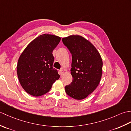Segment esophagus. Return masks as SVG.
<instances>
[{"label": "esophagus", "mask_w": 131, "mask_h": 131, "mask_svg": "<svg viewBox=\"0 0 131 131\" xmlns=\"http://www.w3.org/2000/svg\"><path fill=\"white\" fill-rule=\"evenodd\" d=\"M64 73H65V70H64L63 69H61V70H60V74L61 75H62L64 74Z\"/></svg>", "instance_id": "obj_1"}]
</instances>
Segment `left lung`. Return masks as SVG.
Here are the masks:
<instances>
[{
	"mask_svg": "<svg viewBox=\"0 0 131 131\" xmlns=\"http://www.w3.org/2000/svg\"><path fill=\"white\" fill-rule=\"evenodd\" d=\"M72 55L71 74L73 81L65 87L68 95L83 100L95 90L102 72V60L99 51L90 41L80 35L62 38Z\"/></svg>",
	"mask_w": 131,
	"mask_h": 131,
	"instance_id": "1",
	"label": "left lung"
}]
</instances>
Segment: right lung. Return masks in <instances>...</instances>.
I'll use <instances>...</instances> for the list:
<instances>
[{
	"label": "right lung",
	"instance_id": "1",
	"mask_svg": "<svg viewBox=\"0 0 131 131\" xmlns=\"http://www.w3.org/2000/svg\"><path fill=\"white\" fill-rule=\"evenodd\" d=\"M61 38L43 34L30 42L19 57L17 73L19 82L27 93L40 96L51 90L52 84L60 78L53 68L52 52L60 43Z\"/></svg>",
	"mask_w": 131,
	"mask_h": 131
}]
</instances>
